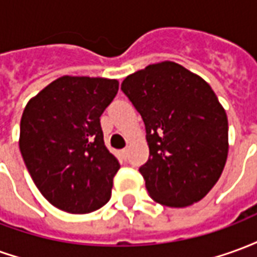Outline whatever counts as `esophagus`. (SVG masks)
<instances>
[{"mask_svg":"<svg viewBox=\"0 0 257 257\" xmlns=\"http://www.w3.org/2000/svg\"><path fill=\"white\" fill-rule=\"evenodd\" d=\"M121 154H122V157L126 160V157H128V149H122L121 150Z\"/></svg>","mask_w":257,"mask_h":257,"instance_id":"34e87169","label":"esophagus"}]
</instances>
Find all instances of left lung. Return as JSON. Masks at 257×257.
<instances>
[{
    "mask_svg": "<svg viewBox=\"0 0 257 257\" xmlns=\"http://www.w3.org/2000/svg\"><path fill=\"white\" fill-rule=\"evenodd\" d=\"M121 90L145 122L150 156L139 172L151 198L172 208L204 198L228 153L226 111L209 84L162 62L128 75Z\"/></svg>",
    "mask_w": 257,
    "mask_h": 257,
    "instance_id": "1",
    "label": "left lung"
}]
</instances>
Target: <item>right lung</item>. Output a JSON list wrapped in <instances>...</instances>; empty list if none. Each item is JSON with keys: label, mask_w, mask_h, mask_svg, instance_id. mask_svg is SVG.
<instances>
[{"label": "right lung", "mask_w": 257, "mask_h": 257, "mask_svg": "<svg viewBox=\"0 0 257 257\" xmlns=\"http://www.w3.org/2000/svg\"><path fill=\"white\" fill-rule=\"evenodd\" d=\"M117 92V79L64 75L26 106L20 153L38 190L59 209L89 213L111 197L119 162L104 146L100 117Z\"/></svg>", "instance_id": "right-lung-1"}]
</instances>
